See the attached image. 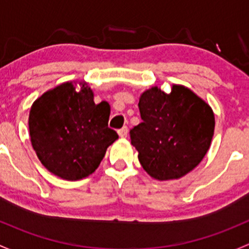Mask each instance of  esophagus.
<instances>
[{
	"instance_id": "esophagus-1",
	"label": "esophagus",
	"mask_w": 249,
	"mask_h": 249,
	"mask_svg": "<svg viewBox=\"0 0 249 249\" xmlns=\"http://www.w3.org/2000/svg\"><path fill=\"white\" fill-rule=\"evenodd\" d=\"M128 134V127H124L121 129H119V135L121 138H125Z\"/></svg>"
}]
</instances>
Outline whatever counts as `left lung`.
Segmentation results:
<instances>
[{
	"mask_svg": "<svg viewBox=\"0 0 249 249\" xmlns=\"http://www.w3.org/2000/svg\"><path fill=\"white\" fill-rule=\"evenodd\" d=\"M142 122L130 130L132 145L148 175L164 181L180 178L205 157L214 130L213 111L189 89L174 85L166 94L158 87L140 97Z\"/></svg>",
	"mask_w": 249,
	"mask_h": 249,
	"instance_id": "left-lung-1",
	"label": "left lung"
}]
</instances>
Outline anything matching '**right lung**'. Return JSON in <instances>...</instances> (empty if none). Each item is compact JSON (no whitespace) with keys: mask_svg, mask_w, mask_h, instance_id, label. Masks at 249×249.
Instances as JSON below:
<instances>
[{"mask_svg":"<svg viewBox=\"0 0 249 249\" xmlns=\"http://www.w3.org/2000/svg\"><path fill=\"white\" fill-rule=\"evenodd\" d=\"M110 107L94 104L86 84L76 91L65 83L45 92L31 107L29 128L33 150L43 165L65 180L93 173L107 148L119 138L107 127Z\"/></svg>","mask_w":249,"mask_h":249,"instance_id":"add662e5","label":"right lung"}]
</instances>
